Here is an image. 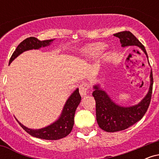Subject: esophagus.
<instances>
[{
	"label": "esophagus",
	"instance_id": "esophagus-1",
	"mask_svg": "<svg viewBox=\"0 0 159 159\" xmlns=\"http://www.w3.org/2000/svg\"><path fill=\"white\" fill-rule=\"evenodd\" d=\"M90 87V85L86 82H83L81 85L79 86V93L81 96H84L88 93V89Z\"/></svg>",
	"mask_w": 159,
	"mask_h": 159
}]
</instances>
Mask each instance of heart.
Instances as JSON below:
<instances>
[{
  "instance_id": "heart-1",
  "label": "heart",
  "mask_w": 159,
  "mask_h": 159,
  "mask_svg": "<svg viewBox=\"0 0 159 159\" xmlns=\"http://www.w3.org/2000/svg\"><path fill=\"white\" fill-rule=\"evenodd\" d=\"M105 49V45L101 43L91 45L83 50V56L87 58H94L102 53Z\"/></svg>"
}]
</instances>
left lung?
<instances>
[{
  "instance_id": "obj_1",
  "label": "left lung",
  "mask_w": 159,
  "mask_h": 159,
  "mask_svg": "<svg viewBox=\"0 0 159 159\" xmlns=\"http://www.w3.org/2000/svg\"><path fill=\"white\" fill-rule=\"evenodd\" d=\"M120 39L122 47L138 46L143 51L148 60L144 46L130 31H123L114 34ZM148 63L149 62L148 60ZM150 84L147 95L139 103L132 106H122L115 103L109 95L101 87L100 84L93 85V96L96 100V120L98 126L107 132L125 130L142 119L148 109L152 92L153 78L151 70Z\"/></svg>"
}]
</instances>
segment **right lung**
I'll list each match as a JSON object with an SVG mask.
<instances>
[{"mask_svg": "<svg viewBox=\"0 0 159 159\" xmlns=\"http://www.w3.org/2000/svg\"><path fill=\"white\" fill-rule=\"evenodd\" d=\"M54 40V39L40 41L35 37L27 38L18 45L15 52L11 57L9 63L10 64L18 56H19L20 54L26 51L33 50V49L38 50L42 47L44 48V47L49 46ZM81 97L79 94L78 88L75 89V90H74V92L70 95V96L66 102L58 119L55 120L54 123L44 128H42V129H29L20 123L16 118V119L19 123V125L23 128L24 130L26 131L28 134L35 137V138L52 140L61 139V138H65L66 136L68 135L72 131L74 125L75 114V111L78 105L81 102Z\"/></svg>", "mask_w": 159, "mask_h": 159, "instance_id": "1", "label": "right lung"}]
</instances>
